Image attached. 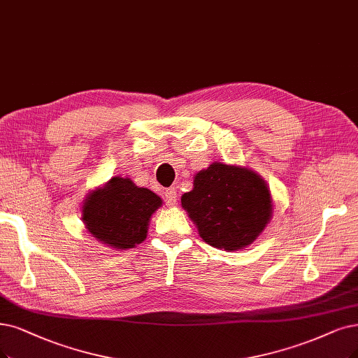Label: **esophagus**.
Wrapping results in <instances>:
<instances>
[{
	"mask_svg": "<svg viewBox=\"0 0 358 358\" xmlns=\"http://www.w3.org/2000/svg\"><path fill=\"white\" fill-rule=\"evenodd\" d=\"M164 197H165V203H166L168 206H172V205L177 203V197H178V196H177L176 189L171 187V189H166V190H165Z\"/></svg>",
	"mask_w": 358,
	"mask_h": 358,
	"instance_id": "esophagus-1",
	"label": "esophagus"
}]
</instances>
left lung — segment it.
Wrapping results in <instances>:
<instances>
[{
    "label": "left lung",
    "instance_id": "1",
    "mask_svg": "<svg viewBox=\"0 0 358 358\" xmlns=\"http://www.w3.org/2000/svg\"><path fill=\"white\" fill-rule=\"evenodd\" d=\"M181 205L208 245L230 252L252 243L273 215L266 181L252 169L221 162L197 172Z\"/></svg>",
    "mask_w": 358,
    "mask_h": 358
}]
</instances>
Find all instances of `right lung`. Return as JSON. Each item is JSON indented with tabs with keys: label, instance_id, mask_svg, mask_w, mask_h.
<instances>
[{
	"label": "right lung",
	"instance_id": "obj_1",
	"mask_svg": "<svg viewBox=\"0 0 358 358\" xmlns=\"http://www.w3.org/2000/svg\"><path fill=\"white\" fill-rule=\"evenodd\" d=\"M162 199L129 178L113 177L88 193L83 205L85 229L101 243L129 249L144 242L149 221Z\"/></svg>",
	"mask_w": 358,
	"mask_h": 358
}]
</instances>
